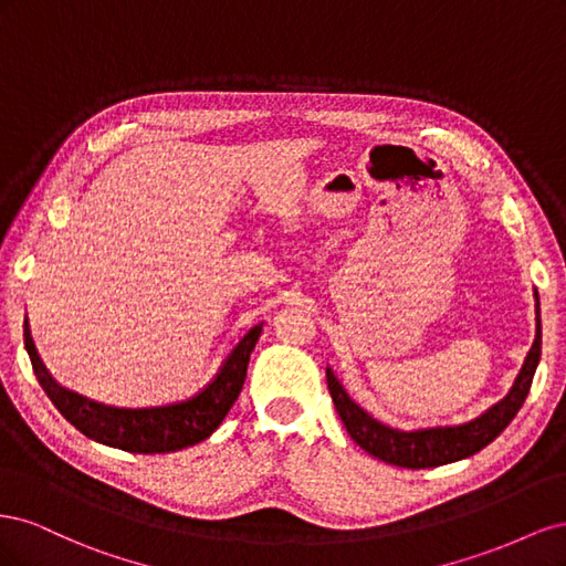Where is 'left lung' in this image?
I'll return each instance as SVG.
<instances>
[{
    "label": "left lung",
    "instance_id": "obj_1",
    "mask_svg": "<svg viewBox=\"0 0 566 566\" xmlns=\"http://www.w3.org/2000/svg\"><path fill=\"white\" fill-rule=\"evenodd\" d=\"M538 358H541V314L536 316L534 345H531L517 380L512 385L505 399H501L499 403L491 406L486 413L465 424L430 427V430H416V432L391 430V427L368 416L361 406H356L347 397V391L342 389L331 368L325 370V378H328V389H331L337 413L342 422H345L349 437L358 443V447L368 451L370 455L389 462V465L420 470V468L447 465V462L474 455L476 451L489 447V443L505 430L510 420L515 418L517 410L522 408L526 394L531 389V380H534Z\"/></svg>",
    "mask_w": 566,
    "mask_h": 566
}]
</instances>
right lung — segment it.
I'll return each instance as SVG.
<instances>
[{"label": "right lung", "instance_id": "right-lung-1", "mask_svg": "<svg viewBox=\"0 0 566 566\" xmlns=\"http://www.w3.org/2000/svg\"><path fill=\"white\" fill-rule=\"evenodd\" d=\"M262 335V325H254L248 335L238 342L231 356L219 368L217 378L202 387L196 397L150 408H115L96 403L75 391H67L51 378L42 358L32 345L30 328L25 321L23 339L30 356L32 370H35L46 397L59 408V413L73 427L98 443L123 449L129 453H167L179 451L193 443L208 439L221 420L227 418L229 408L243 389L250 354Z\"/></svg>", "mask_w": 566, "mask_h": 566}]
</instances>
